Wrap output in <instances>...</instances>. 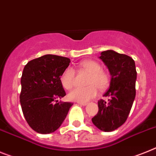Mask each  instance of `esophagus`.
<instances>
[{
    "label": "esophagus",
    "mask_w": 156,
    "mask_h": 156,
    "mask_svg": "<svg viewBox=\"0 0 156 156\" xmlns=\"http://www.w3.org/2000/svg\"><path fill=\"white\" fill-rule=\"evenodd\" d=\"M78 104L81 105V106H87V102H78Z\"/></svg>",
    "instance_id": "34e87169"
}]
</instances>
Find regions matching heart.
I'll return each mask as SVG.
<instances>
[{
  "label": "heart",
  "mask_w": 156,
  "mask_h": 156,
  "mask_svg": "<svg viewBox=\"0 0 156 156\" xmlns=\"http://www.w3.org/2000/svg\"><path fill=\"white\" fill-rule=\"evenodd\" d=\"M81 69L89 73L87 83V87H75L68 94L70 100L78 102H86L94 98L99 90H104L110 83V78L107 73L102 70L101 65L98 62L87 60L81 62ZM76 73L74 69L67 68L61 76V82L65 89H71L75 84Z\"/></svg>",
  "instance_id": "heart-1"
}]
</instances>
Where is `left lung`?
Masks as SVG:
<instances>
[{
  "label": "left lung",
  "instance_id": "obj_1",
  "mask_svg": "<svg viewBox=\"0 0 156 156\" xmlns=\"http://www.w3.org/2000/svg\"><path fill=\"white\" fill-rule=\"evenodd\" d=\"M99 58L111 76L110 87L103 94L109 99L98 101V112L91 121L98 129L111 132L126 122L135 99L136 65L129 56L112 50L102 52Z\"/></svg>",
  "mask_w": 156,
  "mask_h": 156
}]
</instances>
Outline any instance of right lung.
<instances>
[{"instance_id": "right-lung-1", "label": "right lung", "mask_w": 156, "mask_h": 156, "mask_svg": "<svg viewBox=\"0 0 156 156\" xmlns=\"http://www.w3.org/2000/svg\"><path fill=\"white\" fill-rule=\"evenodd\" d=\"M69 63L68 58L46 54L30 61L23 69L21 107L27 122L38 133H51L59 129L73 106L58 100L66 94L61 76Z\"/></svg>"}]
</instances>
